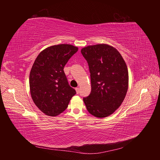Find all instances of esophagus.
Returning <instances> with one entry per match:
<instances>
[{
	"label": "esophagus",
	"mask_w": 160,
	"mask_h": 160,
	"mask_svg": "<svg viewBox=\"0 0 160 160\" xmlns=\"http://www.w3.org/2000/svg\"><path fill=\"white\" fill-rule=\"evenodd\" d=\"M75 90H76L77 93L79 94V88H75Z\"/></svg>",
	"instance_id": "esophagus-1"
}]
</instances>
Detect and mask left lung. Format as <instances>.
<instances>
[{
    "label": "left lung",
    "instance_id": "1",
    "mask_svg": "<svg viewBox=\"0 0 160 160\" xmlns=\"http://www.w3.org/2000/svg\"><path fill=\"white\" fill-rule=\"evenodd\" d=\"M89 68L91 91L83 98L89 112L103 118L122 105L128 89V71L122 56L114 47L98 44L81 51Z\"/></svg>",
    "mask_w": 160,
    "mask_h": 160
}]
</instances>
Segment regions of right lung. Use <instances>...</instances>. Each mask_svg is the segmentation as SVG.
I'll use <instances>...</instances> for the list:
<instances>
[{"label": "right lung", "mask_w": 160, "mask_h": 160, "mask_svg": "<svg viewBox=\"0 0 160 160\" xmlns=\"http://www.w3.org/2000/svg\"><path fill=\"white\" fill-rule=\"evenodd\" d=\"M78 48L71 45H53L42 51L29 75L32 99L37 107L49 116H57L67 108L75 90L69 85L64 67Z\"/></svg>", "instance_id": "add662e5"}]
</instances>
